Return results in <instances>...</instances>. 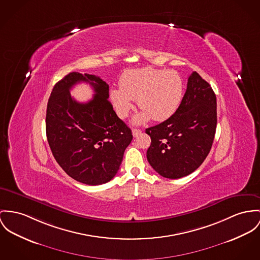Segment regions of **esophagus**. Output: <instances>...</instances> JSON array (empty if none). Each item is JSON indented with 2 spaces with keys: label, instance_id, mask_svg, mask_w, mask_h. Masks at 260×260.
<instances>
[{
  "label": "esophagus",
  "instance_id": "34e87169",
  "mask_svg": "<svg viewBox=\"0 0 260 260\" xmlns=\"http://www.w3.org/2000/svg\"><path fill=\"white\" fill-rule=\"evenodd\" d=\"M140 134H141V129H140V128H134V129H133V136H134L135 138H137Z\"/></svg>",
  "mask_w": 260,
  "mask_h": 260
}]
</instances>
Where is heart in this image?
<instances>
[{"mask_svg": "<svg viewBox=\"0 0 260 260\" xmlns=\"http://www.w3.org/2000/svg\"><path fill=\"white\" fill-rule=\"evenodd\" d=\"M184 96V83L179 74L171 70L151 67L127 70L120 78V87L110 91V98L120 118L127 117L134 108V101L142 110L135 123L147 120L163 121L179 109Z\"/></svg>", "mask_w": 260, "mask_h": 260, "instance_id": "1", "label": "heart"}]
</instances>
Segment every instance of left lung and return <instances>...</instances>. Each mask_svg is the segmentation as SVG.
I'll return each instance as SVG.
<instances>
[{"label": "left lung", "mask_w": 260, "mask_h": 260, "mask_svg": "<svg viewBox=\"0 0 260 260\" xmlns=\"http://www.w3.org/2000/svg\"><path fill=\"white\" fill-rule=\"evenodd\" d=\"M217 127V98L207 81L194 71L177 112L148 127L151 143L146 157L161 176L178 179L194 172L208 156Z\"/></svg>", "instance_id": "8db88e82"}]
</instances>
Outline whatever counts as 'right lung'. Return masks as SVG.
<instances>
[{
    "label": "right lung",
    "instance_id": "right-lung-1",
    "mask_svg": "<svg viewBox=\"0 0 260 260\" xmlns=\"http://www.w3.org/2000/svg\"><path fill=\"white\" fill-rule=\"evenodd\" d=\"M87 81L96 94L87 103L70 95L77 82ZM109 98V85L100 77L71 72L57 82L46 109V137L60 167L87 185L113 179L125 148L133 140L131 128L120 120Z\"/></svg>",
    "mask_w": 260,
    "mask_h": 260
}]
</instances>
